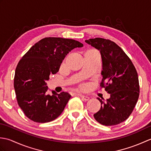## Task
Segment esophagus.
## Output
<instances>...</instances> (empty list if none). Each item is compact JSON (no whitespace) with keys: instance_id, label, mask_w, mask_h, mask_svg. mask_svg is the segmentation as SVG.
I'll use <instances>...</instances> for the list:
<instances>
[{"instance_id":"34e87169","label":"esophagus","mask_w":151,"mask_h":151,"mask_svg":"<svg viewBox=\"0 0 151 151\" xmlns=\"http://www.w3.org/2000/svg\"><path fill=\"white\" fill-rule=\"evenodd\" d=\"M80 96H81V97L82 98V100H84L85 101H88L89 99V97H88V96H85V95H80Z\"/></svg>"}]
</instances>
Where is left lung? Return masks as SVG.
<instances>
[{"label":"left lung","instance_id":"obj_1","mask_svg":"<svg viewBox=\"0 0 151 151\" xmlns=\"http://www.w3.org/2000/svg\"><path fill=\"white\" fill-rule=\"evenodd\" d=\"M86 43L100 51L102 76L101 88L110 94L94 114L95 120L105 126H113L127 119L132 114L139 95L138 76L132 61L123 49L109 40L96 37Z\"/></svg>","mask_w":151,"mask_h":151}]
</instances>
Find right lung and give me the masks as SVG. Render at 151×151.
Segmentation results:
<instances>
[{
    "label": "right lung",
    "instance_id": "add662e5",
    "mask_svg": "<svg viewBox=\"0 0 151 151\" xmlns=\"http://www.w3.org/2000/svg\"><path fill=\"white\" fill-rule=\"evenodd\" d=\"M79 41L61 37H45L32 47L15 69L14 89L19 107L36 123L52 121L62 113L70 96L68 93L48 94L46 81L58 72L70 51L82 47Z\"/></svg>",
    "mask_w": 151,
    "mask_h": 151
}]
</instances>
